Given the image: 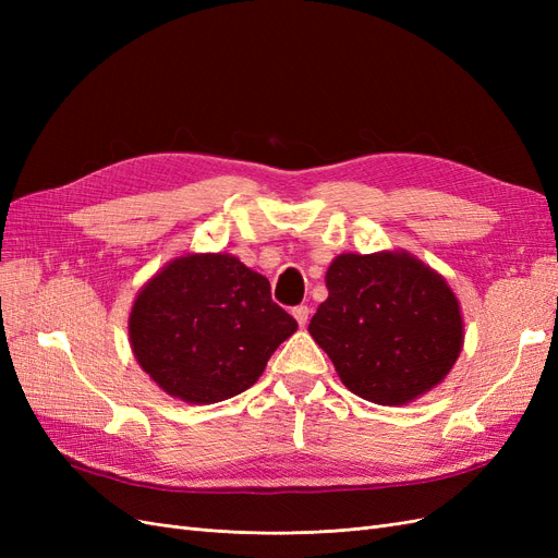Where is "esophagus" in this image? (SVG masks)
<instances>
[{"instance_id": "34e87169", "label": "esophagus", "mask_w": 558, "mask_h": 558, "mask_svg": "<svg viewBox=\"0 0 558 558\" xmlns=\"http://www.w3.org/2000/svg\"><path fill=\"white\" fill-rule=\"evenodd\" d=\"M293 316H295V320L298 324L305 328L307 326V320H310V307H305V305H298V307H293Z\"/></svg>"}]
</instances>
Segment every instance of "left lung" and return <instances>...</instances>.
<instances>
[{
  "mask_svg": "<svg viewBox=\"0 0 558 558\" xmlns=\"http://www.w3.org/2000/svg\"><path fill=\"white\" fill-rule=\"evenodd\" d=\"M310 335L351 393L408 404L440 384L463 349V316L442 275L408 251L342 253Z\"/></svg>",
  "mask_w": 558,
  "mask_h": 558,
  "instance_id": "left-lung-1",
  "label": "left lung"
}]
</instances>
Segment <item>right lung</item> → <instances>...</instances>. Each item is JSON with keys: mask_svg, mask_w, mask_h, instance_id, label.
<instances>
[{"mask_svg": "<svg viewBox=\"0 0 558 558\" xmlns=\"http://www.w3.org/2000/svg\"><path fill=\"white\" fill-rule=\"evenodd\" d=\"M128 330L134 359L165 393L211 404L256 384L298 324L240 258L189 253L144 283Z\"/></svg>", "mask_w": 558, "mask_h": 558, "instance_id": "right-lung-1", "label": "right lung"}]
</instances>
